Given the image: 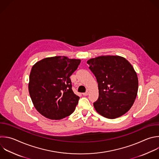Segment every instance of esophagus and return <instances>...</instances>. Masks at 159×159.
I'll return each mask as SVG.
<instances>
[{
  "label": "esophagus",
  "mask_w": 159,
  "mask_h": 159,
  "mask_svg": "<svg viewBox=\"0 0 159 159\" xmlns=\"http://www.w3.org/2000/svg\"><path fill=\"white\" fill-rule=\"evenodd\" d=\"M82 94H83V95H84V96H86V95H87L89 94V91L87 90V91H86L85 93H83Z\"/></svg>",
  "instance_id": "34e87169"
}]
</instances>
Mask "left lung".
<instances>
[{
    "mask_svg": "<svg viewBox=\"0 0 159 159\" xmlns=\"http://www.w3.org/2000/svg\"><path fill=\"white\" fill-rule=\"evenodd\" d=\"M97 79L98 98L93 103L102 116L114 119L127 112L136 98L139 81L130 63L119 56H102L87 61Z\"/></svg>",
    "mask_w": 159,
    "mask_h": 159,
    "instance_id": "8db88e82",
    "label": "left lung"
}]
</instances>
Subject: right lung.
<instances>
[{
  "label": "right lung",
  "instance_id": "obj_1",
  "mask_svg": "<svg viewBox=\"0 0 159 159\" xmlns=\"http://www.w3.org/2000/svg\"><path fill=\"white\" fill-rule=\"evenodd\" d=\"M80 63V59L55 56L43 59L32 66L29 92L34 107L41 115L61 120L74 112L79 97L72 91L70 76Z\"/></svg>",
  "mask_w": 159,
  "mask_h": 159
}]
</instances>
